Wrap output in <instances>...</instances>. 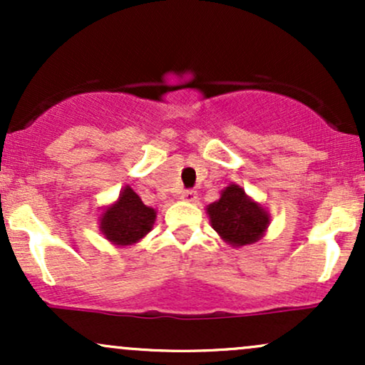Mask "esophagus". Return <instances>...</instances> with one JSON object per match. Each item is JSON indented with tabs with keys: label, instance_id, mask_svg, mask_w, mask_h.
<instances>
[{
	"label": "esophagus",
	"instance_id": "obj_1",
	"mask_svg": "<svg viewBox=\"0 0 365 365\" xmlns=\"http://www.w3.org/2000/svg\"><path fill=\"white\" fill-rule=\"evenodd\" d=\"M180 199L185 200V202H195L197 200V192L195 190H182Z\"/></svg>",
	"mask_w": 365,
	"mask_h": 365
}]
</instances>
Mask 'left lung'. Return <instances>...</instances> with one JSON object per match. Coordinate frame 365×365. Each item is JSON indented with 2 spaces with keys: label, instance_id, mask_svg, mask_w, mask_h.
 <instances>
[{
  "label": "left lung",
  "instance_id": "1",
  "mask_svg": "<svg viewBox=\"0 0 365 365\" xmlns=\"http://www.w3.org/2000/svg\"><path fill=\"white\" fill-rule=\"evenodd\" d=\"M207 215L217 235L232 247H244L261 240L269 226L266 209L235 183L221 190L216 202L209 204Z\"/></svg>",
  "mask_w": 365,
  "mask_h": 365
}]
</instances>
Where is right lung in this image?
I'll list each match as a JSON object with an SVG mask.
<instances>
[{"instance_id": "add662e5", "label": "right lung", "mask_w": 365, "mask_h": 365, "mask_svg": "<svg viewBox=\"0 0 365 365\" xmlns=\"http://www.w3.org/2000/svg\"><path fill=\"white\" fill-rule=\"evenodd\" d=\"M156 211L148 207L128 185L120 192L118 200L104 209L99 230L113 245H133L153 230Z\"/></svg>"}]
</instances>
